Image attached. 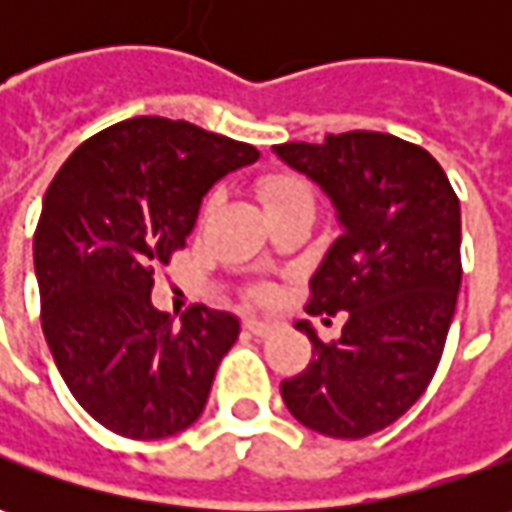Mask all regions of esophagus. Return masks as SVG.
I'll return each mask as SVG.
<instances>
[{"instance_id":"1","label":"esophagus","mask_w":512,"mask_h":512,"mask_svg":"<svg viewBox=\"0 0 512 512\" xmlns=\"http://www.w3.org/2000/svg\"><path fill=\"white\" fill-rule=\"evenodd\" d=\"M245 330L253 333V336H270L273 333V325L270 322H262V319H245Z\"/></svg>"}]
</instances>
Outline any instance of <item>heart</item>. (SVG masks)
<instances>
[{"label": "heart", "instance_id": "b5f03b06", "mask_svg": "<svg viewBox=\"0 0 512 512\" xmlns=\"http://www.w3.org/2000/svg\"><path fill=\"white\" fill-rule=\"evenodd\" d=\"M259 196L265 202L267 210H276V207L299 205V202H313V193L310 187L296 179V176H287V173H276V176H267L265 182L259 185Z\"/></svg>", "mask_w": 512, "mask_h": 512}]
</instances>
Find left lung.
I'll list each match as a JSON object with an SVG mask.
<instances>
[{"instance_id":"obj_1","label":"left lung","mask_w":512,"mask_h":512,"mask_svg":"<svg viewBox=\"0 0 512 512\" xmlns=\"http://www.w3.org/2000/svg\"><path fill=\"white\" fill-rule=\"evenodd\" d=\"M273 153L322 187L342 236L310 279L307 313H347L342 336L313 342V362L282 382L299 422L333 439H364L427 390L462 287V207L442 165L376 130L287 142Z\"/></svg>"}]
</instances>
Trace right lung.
Segmentation results:
<instances>
[{
    "mask_svg": "<svg viewBox=\"0 0 512 512\" xmlns=\"http://www.w3.org/2000/svg\"><path fill=\"white\" fill-rule=\"evenodd\" d=\"M256 159L190 122L136 116L53 176L33 236L42 330L73 399L113 433L165 439L202 416L239 319L196 305L173 325L150 302L153 267L185 247L207 190Z\"/></svg>",
    "mask_w": 512,
    "mask_h": 512,
    "instance_id": "right-lung-1",
    "label": "right lung"
}]
</instances>
